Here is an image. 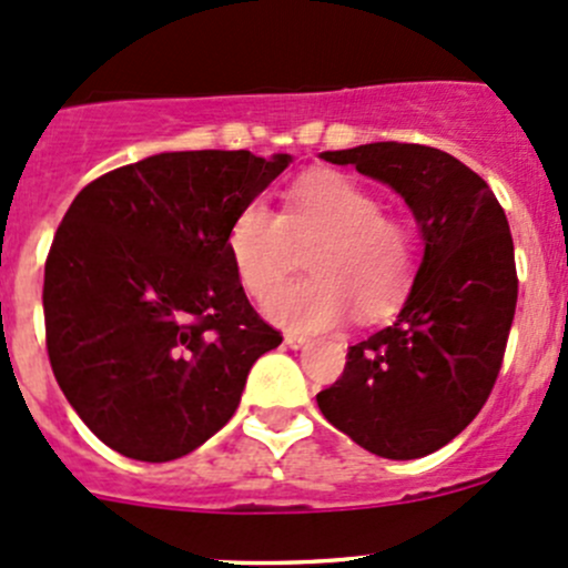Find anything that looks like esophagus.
<instances>
[{"label": "esophagus", "mask_w": 568, "mask_h": 568, "mask_svg": "<svg viewBox=\"0 0 568 568\" xmlns=\"http://www.w3.org/2000/svg\"><path fill=\"white\" fill-rule=\"evenodd\" d=\"M307 337L305 335H296V332H288V335H285V346H291V348H305L307 346Z\"/></svg>", "instance_id": "1"}]
</instances>
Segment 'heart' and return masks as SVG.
<instances>
[{"instance_id": "1", "label": "heart", "mask_w": 568, "mask_h": 568, "mask_svg": "<svg viewBox=\"0 0 568 568\" xmlns=\"http://www.w3.org/2000/svg\"><path fill=\"white\" fill-rule=\"evenodd\" d=\"M305 280L283 285L263 311L288 329H324L357 307L363 318L393 311L415 274L412 231L379 214V200L343 173H311L285 194L283 214L252 197L233 214L225 250L239 283L261 300L283 280L291 242H311Z\"/></svg>"}]
</instances>
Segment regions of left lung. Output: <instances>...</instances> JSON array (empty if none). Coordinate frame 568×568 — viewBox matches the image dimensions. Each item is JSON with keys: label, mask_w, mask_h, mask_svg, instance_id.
I'll return each mask as SVG.
<instances>
[{"label": "left lung", "mask_w": 568, "mask_h": 568, "mask_svg": "<svg viewBox=\"0 0 568 568\" xmlns=\"http://www.w3.org/2000/svg\"><path fill=\"white\" fill-rule=\"evenodd\" d=\"M404 197L423 239L409 296L385 329L348 346L316 395L326 420L382 459H420L473 423L500 374L517 311L506 211L450 153L406 142L324 151Z\"/></svg>", "instance_id": "8db88e82"}]
</instances>
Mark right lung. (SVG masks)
I'll list each match as a JSON object with an SVG mask.
<instances>
[{
	"label": "right lung",
	"mask_w": 568,
	"mask_h": 568,
	"mask_svg": "<svg viewBox=\"0 0 568 568\" xmlns=\"http://www.w3.org/2000/svg\"><path fill=\"white\" fill-rule=\"evenodd\" d=\"M294 159L156 153L77 194L45 257L51 371L84 426L136 462L192 454L233 417L283 335L225 250L233 214Z\"/></svg>",
	"instance_id": "1"
}]
</instances>
